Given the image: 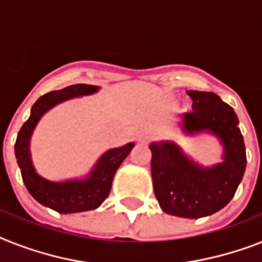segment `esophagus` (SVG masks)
<instances>
[{
	"label": "esophagus",
	"mask_w": 262,
	"mask_h": 262,
	"mask_svg": "<svg viewBox=\"0 0 262 262\" xmlns=\"http://www.w3.org/2000/svg\"><path fill=\"white\" fill-rule=\"evenodd\" d=\"M138 139H139L140 142H146V140L150 139V133H148V131H142V133H139V135H138Z\"/></svg>",
	"instance_id": "obj_1"
}]
</instances>
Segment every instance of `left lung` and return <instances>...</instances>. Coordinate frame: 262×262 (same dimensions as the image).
<instances>
[{"instance_id":"left-lung-1","label":"left lung","mask_w":262,"mask_h":262,"mask_svg":"<svg viewBox=\"0 0 262 262\" xmlns=\"http://www.w3.org/2000/svg\"><path fill=\"white\" fill-rule=\"evenodd\" d=\"M193 111L183 114L186 133L210 131L225 147L224 162L202 168L170 142L150 144L151 174L162 210L183 218H201L230 202L244 177L246 151L234 110L213 92L187 91Z\"/></svg>"}]
</instances>
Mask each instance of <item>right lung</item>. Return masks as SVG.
<instances>
[{
	"label": "right lung",
	"mask_w": 262,
	"mask_h": 262,
	"mask_svg": "<svg viewBox=\"0 0 262 262\" xmlns=\"http://www.w3.org/2000/svg\"><path fill=\"white\" fill-rule=\"evenodd\" d=\"M97 87L88 84H75L60 91H52L42 95L32 107V112L17 135L14 152L21 170L23 181L34 200L61 214L94 210L103 204L110 194L112 179L119 166L133 150L134 143L107 151L95 166L90 178L85 181L49 182L36 174L29 158V139L40 118L49 108L71 97L96 92Z\"/></svg>",
	"instance_id": "obj_1"
}]
</instances>
